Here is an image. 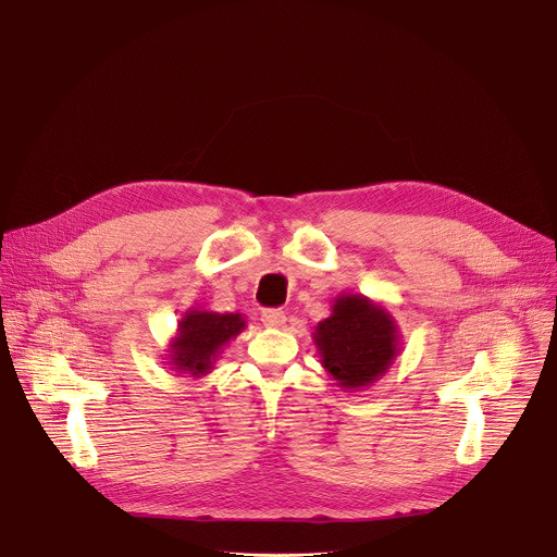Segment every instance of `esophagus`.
<instances>
[{
    "label": "esophagus",
    "instance_id": "1",
    "mask_svg": "<svg viewBox=\"0 0 557 557\" xmlns=\"http://www.w3.org/2000/svg\"><path fill=\"white\" fill-rule=\"evenodd\" d=\"M262 322L269 329H282L286 324V312L277 310V308H269L262 312Z\"/></svg>",
    "mask_w": 557,
    "mask_h": 557
}]
</instances>
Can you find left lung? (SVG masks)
Returning a JSON list of instances; mask_svg holds the SVG:
<instances>
[{
  "label": "left lung",
  "mask_w": 557,
  "mask_h": 557,
  "mask_svg": "<svg viewBox=\"0 0 557 557\" xmlns=\"http://www.w3.org/2000/svg\"><path fill=\"white\" fill-rule=\"evenodd\" d=\"M312 342L326 372L346 392L372 385L401 350L392 312L361 293L337 295L331 317L314 326Z\"/></svg>",
  "instance_id": "left-lung-1"
}]
</instances>
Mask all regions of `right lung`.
<instances>
[{"label":"right lung","mask_w":557,"mask_h":557,"mask_svg":"<svg viewBox=\"0 0 557 557\" xmlns=\"http://www.w3.org/2000/svg\"><path fill=\"white\" fill-rule=\"evenodd\" d=\"M247 329L240 312H215L205 308H189L181 320L176 335L168 348V363L174 372L194 379L207 376L226 344Z\"/></svg>","instance_id":"obj_1"}]
</instances>
